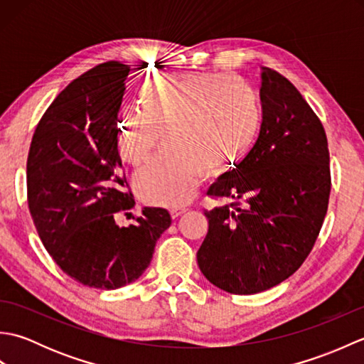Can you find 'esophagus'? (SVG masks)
<instances>
[{
    "mask_svg": "<svg viewBox=\"0 0 364 364\" xmlns=\"http://www.w3.org/2000/svg\"><path fill=\"white\" fill-rule=\"evenodd\" d=\"M186 211H188V208H183V206L172 208V210H170V215H172L173 219H176V218H180V215H183Z\"/></svg>",
    "mask_w": 364,
    "mask_h": 364,
    "instance_id": "esophagus-1",
    "label": "esophagus"
}]
</instances>
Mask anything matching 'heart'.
<instances>
[{
	"label": "heart",
	"instance_id": "b5f03b06",
	"mask_svg": "<svg viewBox=\"0 0 364 364\" xmlns=\"http://www.w3.org/2000/svg\"><path fill=\"white\" fill-rule=\"evenodd\" d=\"M139 100L141 109L119 119V151L139 167L164 137L167 151L134 176L137 196L154 205L186 202L203 173H219L244 156L261 123L257 92L225 73L156 76L142 84Z\"/></svg>",
	"mask_w": 364,
	"mask_h": 364
}]
</instances>
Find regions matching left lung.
I'll return each mask as SVG.
<instances>
[{
    "mask_svg": "<svg viewBox=\"0 0 364 364\" xmlns=\"http://www.w3.org/2000/svg\"><path fill=\"white\" fill-rule=\"evenodd\" d=\"M262 123L257 144L208 191L197 252L203 275L231 294H257L289 278L313 250L326 219L331 176L318 115L283 75L261 72Z\"/></svg>",
    "mask_w": 364,
    "mask_h": 364,
    "instance_id": "1",
    "label": "left lung"
}]
</instances>
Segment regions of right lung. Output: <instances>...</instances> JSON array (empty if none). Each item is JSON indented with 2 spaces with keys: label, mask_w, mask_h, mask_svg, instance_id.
I'll use <instances>...</instances> for the list:
<instances>
[{
  "label": "right lung",
  "mask_w": 364,
  "mask_h": 364,
  "mask_svg": "<svg viewBox=\"0 0 364 364\" xmlns=\"http://www.w3.org/2000/svg\"><path fill=\"white\" fill-rule=\"evenodd\" d=\"M129 65L100 64L60 92L37 123L26 162L28 208L54 262L97 289H117L149 267L170 227L164 208L134 206L117 145V114Z\"/></svg>",
  "instance_id": "right-lung-1"
}]
</instances>
